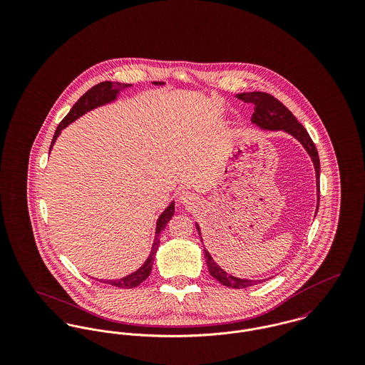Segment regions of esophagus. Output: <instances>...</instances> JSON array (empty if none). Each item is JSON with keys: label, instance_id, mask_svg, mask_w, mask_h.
Here are the masks:
<instances>
[{"label": "esophagus", "instance_id": "obj_1", "mask_svg": "<svg viewBox=\"0 0 365 365\" xmlns=\"http://www.w3.org/2000/svg\"><path fill=\"white\" fill-rule=\"evenodd\" d=\"M180 201L184 205H195L198 202V197L191 191H182L180 194Z\"/></svg>", "mask_w": 365, "mask_h": 365}]
</instances>
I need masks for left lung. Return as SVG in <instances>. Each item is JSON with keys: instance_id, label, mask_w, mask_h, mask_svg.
<instances>
[{"instance_id": "left-lung-1", "label": "left lung", "mask_w": 365, "mask_h": 365, "mask_svg": "<svg viewBox=\"0 0 365 365\" xmlns=\"http://www.w3.org/2000/svg\"><path fill=\"white\" fill-rule=\"evenodd\" d=\"M236 98H239V100H242L247 104L255 105V112H253V116H252V122L255 125H257L261 129H267V130H284V132L292 135L305 148V150L312 158L314 171H316L317 208H319L320 163H319V155H317L316 146H314L309 133L307 132V129L297 120V118L292 115V112L285 105L281 104L277 98H274L272 96H269L267 93H261V91L243 93V94H237ZM195 226H197V230H198L200 237H201V229H200L198 223H195ZM204 256H205L207 265H208L209 274L213 278H216L225 287L235 288V289H242V288H247V287L257 285V284L262 282L261 279H257V281L243 279V278H237V277H233V275L227 274L226 271H223L213 261L205 247H204Z\"/></svg>"}]
</instances>
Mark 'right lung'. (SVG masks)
Masks as SVG:
<instances>
[{"label":"right lung","instance_id":"add662e5","mask_svg":"<svg viewBox=\"0 0 365 365\" xmlns=\"http://www.w3.org/2000/svg\"><path fill=\"white\" fill-rule=\"evenodd\" d=\"M156 86H163L164 83L161 81H155ZM132 87V84H120V83H110V81H103L97 86H94L93 88H90L76 104L73 105V108L70 109V112L64 116V119L58 123L56 132H54V136L52 139V145H51V150H52L53 145L56 142V139L58 138L60 132L67 126L70 125L71 122H74L76 119H78L81 115H84L86 112L94 109V108H98L101 105L109 104L112 101L116 100L118 94L120 90L123 88H129ZM174 215V201L165 208V210L158 216L157 219L156 225V236H155V243H153V247H152V252L148 257V260L145 261V264L136 269L135 272H132L130 275H126L120 279H101V282L105 284H109V285H113V287H119V288H126V289H130V288H135L138 287L139 284H142L152 272V267H153V261H155V256H156L157 249H158V245H160V232L165 227L167 222L173 217Z\"/></svg>","mask_w":365,"mask_h":365}]
</instances>
